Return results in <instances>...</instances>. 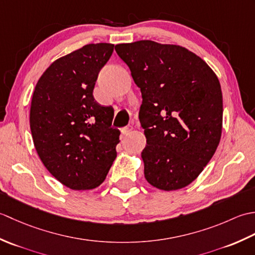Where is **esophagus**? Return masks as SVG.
Here are the masks:
<instances>
[{"mask_svg": "<svg viewBox=\"0 0 255 255\" xmlns=\"http://www.w3.org/2000/svg\"><path fill=\"white\" fill-rule=\"evenodd\" d=\"M132 129H133V127L131 126V125H128V126L124 127V128L122 129V133H123V136H126V134H128L129 132H131V131H132Z\"/></svg>", "mask_w": 255, "mask_h": 255, "instance_id": "34e87169", "label": "esophagus"}]
</instances>
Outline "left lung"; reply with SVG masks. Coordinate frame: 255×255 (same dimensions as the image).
Wrapping results in <instances>:
<instances>
[{"mask_svg": "<svg viewBox=\"0 0 255 255\" xmlns=\"http://www.w3.org/2000/svg\"><path fill=\"white\" fill-rule=\"evenodd\" d=\"M115 50L141 91L145 180L163 191L187 186L220 141L224 108L217 75L181 46L140 40Z\"/></svg>", "mask_w": 255, "mask_h": 255, "instance_id": "8db88e82", "label": "left lung"}]
</instances>
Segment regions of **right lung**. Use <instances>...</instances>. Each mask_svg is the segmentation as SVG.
Instances as JSON below:
<instances>
[{
    "mask_svg": "<svg viewBox=\"0 0 255 255\" xmlns=\"http://www.w3.org/2000/svg\"><path fill=\"white\" fill-rule=\"evenodd\" d=\"M112 44H90L52 62L32 94L30 131L46 169L77 191L104 182L117 152L121 131L114 110L99 104L93 90Z\"/></svg>",
    "mask_w": 255,
    "mask_h": 255,
    "instance_id": "right-lung-1",
    "label": "right lung"
}]
</instances>
